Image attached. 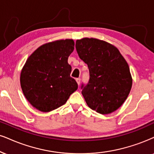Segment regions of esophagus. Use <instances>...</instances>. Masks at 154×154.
<instances>
[{"label":"esophagus","instance_id":"obj_1","mask_svg":"<svg viewBox=\"0 0 154 154\" xmlns=\"http://www.w3.org/2000/svg\"><path fill=\"white\" fill-rule=\"evenodd\" d=\"M75 81H76L78 85H79V84H80V82H81V79H80V78H78V79H75Z\"/></svg>","mask_w":154,"mask_h":154}]
</instances>
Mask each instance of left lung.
Here are the masks:
<instances>
[{
  "label": "left lung",
  "mask_w": 154,
  "mask_h": 154,
  "mask_svg": "<svg viewBox=\"0 0 154 154\" xmlns=\"http://www.w3.org/2000/svg\"><path fill=\"white\" fill-rule=\"evenodd\" d=\"M75 48L89 70L88 83L81 86L87 105L101 114L115 111L124 103L132 86L126 60L115 46L96 38L77 40Z\"/></svg>",
  "instance_id": "1"
}]
</instances>
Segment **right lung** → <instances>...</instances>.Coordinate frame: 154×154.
Returning <instances> with one entry per match:
<instances>
[{
    "label": "right lung",
    "instance_id": "add662e5",
    "mask_svg": "<svg viewBox=\"0 0 154 154\" xmlns=\"http://www.w3.org/2000/svg\"><path fill=\"white\" fill-rule=\"evenodd\" d=\"M73 50V40H60L40 46L26 60L20 86L25 97L35 109L42 112L58 109L77 90L68 63Z\"/></svg>",
    "mask_w": 154,
    "mask_h": 154
}]
</instances>
